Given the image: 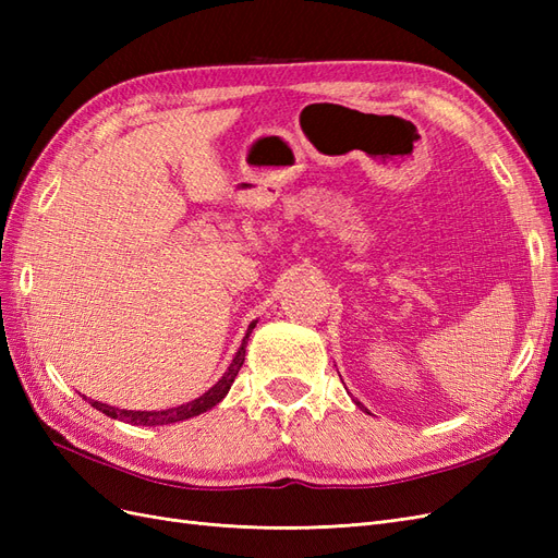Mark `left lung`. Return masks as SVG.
<instances>
[{"label":"left lung","mask_w":558,"mask_h":558,"mask_svg":"<svg viewBox=\"0 0 558 558\" xmlns=\"http://www.w3.org/2000/svg\"><path fill=\"white\" fill-rule=\"evenodd\" d=\"M356 404H359V408H363V404H361V402H356Z\"/></svg>","instance_id":"1"}]
</instances>
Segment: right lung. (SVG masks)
<instances>
[{
  "instance_id": "right-lung-1",
  "label": "right lung",
  "mask_w": 558,
  "mask_h": 558,
  "mask_svg": "<svg viewBox=\"0 0 558 558\" xmlns=\"http://www.w3.org/2000/svg\"><path fill=\"white\" fill-rule=\"evenodd\" d=\"M256 328V320H251V326L244 335L242 340V347L238 349V353H234V359L230 363V367L226 369V375L218 379L207 393H202L199 398L185 402V404H179V408H172V410H160V412H134V410H118V408H111V404H105V402H97V400H90V404L95 410H99L102 414L111 416V418H118V421H125V424H132V426H165V424H174V421H183V418H191V416H197L202 412L211 410L214 404L221 402L230 386L234 381V377H238L240 367L244 365V356H246V344H248V337H251V330Z\"/></svg>"
}]
</instances>
